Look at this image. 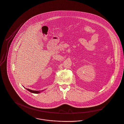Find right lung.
<instances>
[{
    "label": "right lung",
    "instance_id": "1",
    "mask_svg": "<svg viewBox=\"0 0 124 124\" xmlns=\"http://www.w3.org/2000/svg\"><path fill=\"white\" fill-rule=\"evenodd\" d=\"M27 90H28L29 91H30V92L32 93H40V91H33V90H30L29 89H27Z\"/></svg>",
    "mask_w": 124,
    "mask_h": 124
}]
</instances>
